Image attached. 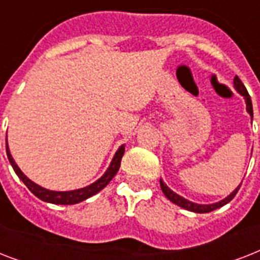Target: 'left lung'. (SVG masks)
<instances>
[{
    "mask_svg": "<svg viewBox=\"0 0 260 260\" xmlns=\"http://www.w3.org/2000/svg\"><path fill=\"white\" fill-rule=\"evenodd\" d=\"M234 86H235V90H236V91H238L240 95H243V98H244V101H246V109L247 112L250 113L251 121H252L254 112H252V102H251V97H250V94H248V91H247L246 86H244L242 81L239 79L238 75L234 78ZM240 185H242V183H240ZM240 185H239L238 187H236V189L230 194V196H226L225 198H222V200H220L218 202H214V204H196V202L189 201V200H186L185 197H182V196L177 194L175 191H173V190H171L170 187H169V186L162 181V178H160V187H162L163 194H165V196H166L171 202H174L175 205L181 206V208H183V209L186 210H190V212H194V213H209V212H212V210L218 209V208L226 205V204H228V202H230L235 196H236L238 190L240 189Z\"/></svg>",
    "mask_w": 260,
    "mask_h": 260,
    "instance_id": "obj_1",
    "label": "left lung"
}]
</instances>
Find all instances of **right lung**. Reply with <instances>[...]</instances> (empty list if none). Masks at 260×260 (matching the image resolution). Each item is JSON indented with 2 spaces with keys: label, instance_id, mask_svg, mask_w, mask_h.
<instances>
[{
  "label": "right lung",
  "instance_id": "1",
  "mask_svg": "<svg viewBox=\"0 0 260 260\" xmlns=\"http://www.w3.org/2000/svg\"><path fill=\"white\" fill-rule=\"evenodd\" d=\"M124 151H125V144H121L118 147V150L116 151L112 162H110L109 167L106 169V171L102 174L101 178H98L97 181L90 183V185L85 186V187H81V189L75 190H67V191H55V190H50L43 187V186L35 183L34 181H30L29 178L26 177L25 174L20 170V167L16 165L13 156L10 154L9 146H8V138H6V155H8V159H9L10 165L13 167L14 173L17 174V177L22 181V183L28 187V189L32 191V193L36 196L38 198H40L42 201L50 202V204H55V205H74V204H78V202H82L87 198H90L94 194H97L98 191H101L104 187H105L112 178L117 174L118 169H120V163H121V158L124 155Z\"/></svg>",
  "mask_w": 260,
  "mask_h": 260
}]
</instances>
